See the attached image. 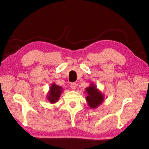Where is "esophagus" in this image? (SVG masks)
<instances>
[{
    "label": "esophagus",
    "mask_w": 149,
    "mask_h": 149,
    "mask_svg": "<svg viewBox=\"0 0 149 149\" xmlns=\"http://www.w3.org/2000/svg\"><path fill=\"white\" fill-rule=\"evenodd\" d=\"M76 86H77V84H76V83H72L70 84V87H71L72 89L74 90H75V89H76Z\"/></svg>",
    "instance_id": "obj_1"
}]
</instances>
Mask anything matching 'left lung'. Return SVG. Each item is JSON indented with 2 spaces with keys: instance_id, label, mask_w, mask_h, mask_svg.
Here are the masks:
<instances>
[{
  "instance_id": "1",
  "label": "left lung",
  "mask_w": 149,
  "mask_h": 149,
  "mask_svg": "<svg viewBox=\"0 0 149 149\" xmlns=\"http://www.w3.org/2000/svg\"><path fill=\"white\" fill-rule=\"evenodd\" d=\"M85 93H87L86 100L91 109L97 108L104 100V95L97 89V86L93 83H91L90 86L85 89Z\"/></svg>"
}]
</instances>
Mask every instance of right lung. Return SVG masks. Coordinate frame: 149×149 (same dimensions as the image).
I'll use <instances>...</instances> for the list:
<instances>
[{"instance_id":"add662e5","label":"right lung","mask_w":149,"mask_h":149,"mask_svg":"<svg viewBox=\"0 0 149 149\" xmlns=\"http://www.w3.org/2000/svg\"><path fill=\"white\" fill-rule=\"evenodd\" d=\"M63 91V90L62 87L53 83L50 87L46 98L50 104H55L59 100Z\"/></svg>"}]
</instances>
